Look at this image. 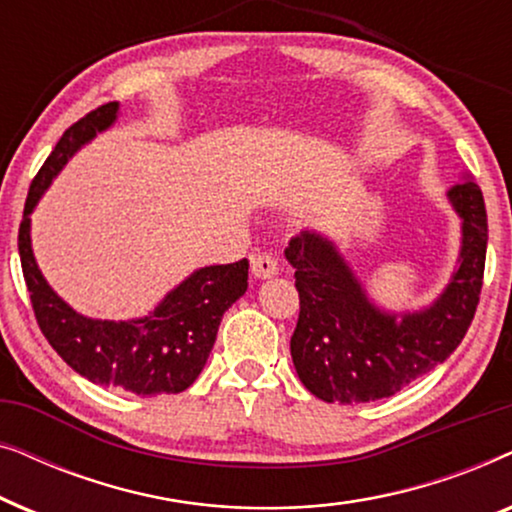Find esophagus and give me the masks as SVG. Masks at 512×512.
<instances>
[{"label": "esophagus", "instance_id": "obj_1", "mask_svg": "<svg viewBox=\"0 0 512 512\" xmlns=\"http://www.w3.org/2000/svg\"><path fill=\"white\" fill-rule=\"evenodd\" d=\"M251 272L261 279L275 277L279 272V258L275 254H268V251H263V254H251Z\"/></svg>", "mask_w": 512, "mask_h": 512}]
</instances>
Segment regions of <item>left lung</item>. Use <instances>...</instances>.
Wrapping results in <instances>:
<instances>
[{
    "instance_id": "left-lung-1",
    "label": "left lung",
    "mask_w": 512,
    "mask_h": 512,
    "mask_svg": "<svg viewBox=\"0 0 512 512\" xmlns=\"http://www.w3.org/2000/svg\"><path fill=\"white\" fill-rule=\"evenodd\" d=\"M464 219L461 263L436 305L401 321L368 303L361 284L324 237H291L286 258L296 268L300 314L291 335L300 382L326 403L387 398L443 363L471 326L480 303L487 256V212L478 184L454 186Z\"/></svg>"
}]
</instances>
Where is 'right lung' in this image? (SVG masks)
<instances>
[{"instance_id": "obj_1", "label": "right lung", "mask_w": 512, "mask_h": 512, "mask_svg": "<svg viewBox=\"0 0 512 512\" xmlns=\"http://www.w3.org/2000/svg\"><path fill=\"white\" fill-rule=\"evenodd\" d=\"M116 111L118 102H107L69 125L32 179L18 228L20 265L41 333L69 368L102 387H121L137 396L179 394L205 368L223 312L247 291V258L193 272L151 317L97 321L81 317L62 303L41 277L32 256L30 212L34 205L76 149L116 121Z\"/></svg>"}]
</instances>
